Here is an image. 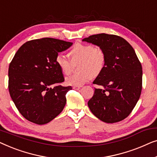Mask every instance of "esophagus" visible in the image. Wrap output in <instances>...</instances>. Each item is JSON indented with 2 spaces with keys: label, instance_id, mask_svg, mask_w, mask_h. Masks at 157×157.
I'll return each instance as SVG.
<instances>
[{
  "label": "esophagus",
  "instance_id": "1",
  "mask_svg": "<svg viewBox=\"0 0 157 157\" xmlns=\"http://www.w3.org/2000/svg\"><path fill=\"white\" fill-rule=\"evenodd\" d=\"M81 87V86H73V89H75V90H78Z\"/></svg>",
  "mask_w": 157,
  "mask_h": 157
}]
</instances>
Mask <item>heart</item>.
I'll return each mask as SVG.
<instances>
[{"label":"heart","mask_w":157,"mask_h":157,"mask_svg":"<svg viewBox=\"0 0 157 157\" xmlns=\"http://www.w3.org/2000/svg\"><path fill=\"white\" fill-rule=\"evenodd\" d=\"M72 61H81L80 70L82 71L68 76L66 82L68 85L80 86L93 78L104 68L106 56L99 47L93 45L78 44L70 51ZM56 63L62 72L69 74L71 72L72 62L63 53H59L56 56Z\"/></svg>","instance_id":"heart-1"}]
</instances>
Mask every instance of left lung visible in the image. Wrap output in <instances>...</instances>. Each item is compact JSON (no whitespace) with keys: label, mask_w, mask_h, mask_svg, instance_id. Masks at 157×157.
I'll list each match as a JSON object with an SVG mask.
<instances>
[{"label":"left lung","mask_w":157,"mask_h":157,"mask_svg":"<svg viewBox=\"0 0 157 157\" xmlns=\"http://www.w3.org/2000/svg\"><path fill=\"white\" fill-rule=\"evenodd\" d=\"M82 41L96 45L104 51V68L94 81L100 86L88 102L90 110L101 121L115 123L130 114L140 97L142 67L132 46L123 38L100 33Z\"/></svg>","instance_id":"left-lung-1"}]
</instances>
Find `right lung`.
<instances>
[{
  "label": "right lung",
  "mask_w": 157,
  "mask_h": 157,
  "mask_svg": "<svg viewBox=\"0 0 157 157\" xmlns=\"http://www.w3.org/2000/svg\"><path fill=\"white\" fill-rule=\"evenodd\" d=\"M73 43L44 38L25 43L8 68V89L13 101L25 119L34 124L48 123L63 111L66 94L71 86H62L64 78L56 56Z\"/></svg>",
  "instance_id": "obj_1"
}]
</instances>
